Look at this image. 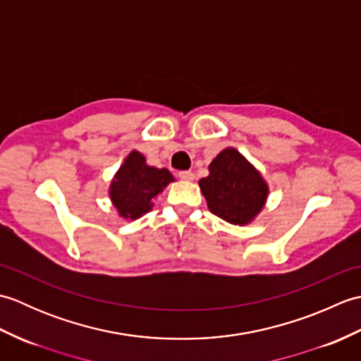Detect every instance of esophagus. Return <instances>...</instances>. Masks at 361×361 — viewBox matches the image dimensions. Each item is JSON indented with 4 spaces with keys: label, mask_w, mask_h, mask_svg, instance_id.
Masks as SVG:
<instances>
[{
    "label": "esophagus",
    "mask_w": 361,
    "mask_h": 361,
    "mask_svg": "<svg viewBox=\"0 0 361 361\" xmlns=\"http://www.w3.org/2000/svg\"><path fill=\"white\" fill-rule=\"evenodd\" d=\"M178 176L181 180H185V181H192L194 180V172H190V171H181L180 173H178Z\"/></svg>",
    "instance_id": "1"
}]
</instances>
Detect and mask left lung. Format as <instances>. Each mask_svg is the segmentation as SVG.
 Here are the masks:
<instances>
[{
  "instance_id": "1",
  "label": "left lung",
  "mask_w": 361,
  "mask_h": 361,
  "mask_svg": "<svg viewBox=\"0 0 361 361\" xmlns=\"http://www.w3.org/2000/svg\"><path fill=\"white\" fill-rule=\"evenodd\" d=\"M212 214L233 225H247L264 208L268 186L235 149H225L212 159L209 175L198 181Z\"/></svg>"
}]
</instances>
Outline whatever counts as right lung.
<instances>
[{
    "instance_id": "add662e5",
    "label": "right lung",
    "mask_w": 361,
    "mask_h": 361,
    "mask_svg": "<svg viewBox=\"0 0 361 361\" xmlns=\"http://www.w3.org/2000/svg\"><path fill=\"white\" fill-rule=\"evenodd\" d=\"M173 181L167 169L145 164V158L133 150L114 175L110 186V198L124 219H137L149 212L153 202L163 189Z\"/></svg>"
}]
</instances>
